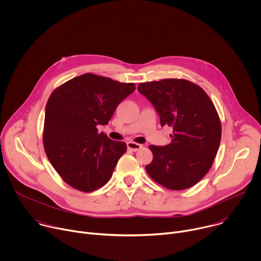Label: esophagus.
I'll use <instances>...</instances> for the list:
<instances>
[{"label": "esophagus", "mask_w": 261, "mask_h": 261, "mask_svg": "<svg viewBox=\"0 0 261 261\" xmlns=\"http://www.w3.org/2000/svg\"><path fill=\"white\" fill-rule=\"evenodd\" d=\"M127 146H128L129 150H131V151H133V152H136V151H138V150H139V148H141V147H142V145H141V144L136 143V142H133V141H129V142H127Z\"/></svg>", "instance_id": "obj_1"}]
</instances>
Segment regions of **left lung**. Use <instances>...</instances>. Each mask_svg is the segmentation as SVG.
I'll list each match as a JSON object with an SVG mask.
<instances>
[{"mask_svg":"<svg viewBox=\"0 0 261 261\" xmlns=\"http://www.w3.org/2000/svg\"><path fill=\"white\" fill-rule=\"evenodd\" d=\"M138 91L152 102L161 126L172 128L165 146L150 145L153 161L145 170L170 190L196 185L211 169L221 141V121L207 94L181 79L141 83Z\"/></svg>","mask_w":261,"mask_h":261,"instance_id":"8db88e82","label":"left lung"}]
</instances>
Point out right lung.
Instances as JSON below:
<instances>
[{"label": "right lung", "mask_w": 261, "mask_h": 261, "mask_svg": "<svg viewBox=\"0 0 261 261\" xmlns=\"http://www.w3.org/2000/svg\"><path fill=\"white\" fill-rule=\"evenodd\" d=\"M135 90L120 83L86 73L58 87L45 108L43 145L46 156L73 189L92 192L110 179L127 144L98 132L107 125L118 105Z\"/></svg>", "instance_id": "obj_1"}]
</instances>
